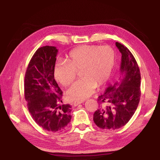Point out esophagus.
<instances>
[{
	"label": "esophagus",
	"instance_id": "obj_1",
	"mask_svg": "<svg viewBox=\"0 0 160 160\" xmlns=\"http://www.w3.org/2000/svg\"><path fill=\"white\" fill-rule=\"evenodd\" d=\"M83 101H75V102H74L72 103V105H73V106L76 107V106H77L78 104H81V103H83Z\"/></svg>",
	"mask_w": 160,
	"mask_h": 160
}]
</instances>
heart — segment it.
Here are the masks:
<instances>
[{"label":"heart","mask_w":160,"mask_h":160,"mask_svg":"<svg viewBox=\"0 0 160 160\" xmlns=\"http://www.w3.org/2000/svg\"><path fill=\"white\" fill-rule=\"evenodd\" d=\"M115 63V53L111 47L84 45L71 50L66 61L58 62L53 75L58 82L68 86L80 70L82 78L68 89L67 96L69 100H83L92 94L96 85L107 82Z\"/></svg>","instance_id":"obj_1"}]
</instances>
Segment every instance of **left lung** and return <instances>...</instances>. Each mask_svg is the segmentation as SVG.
I'll use <instances>...</instances> for the list:
<instances>
[{"mask_svg":"<svg viewBox=\"0 0 160 160\" xmlns=\"http://www.w3.org/2000/svg\"><path fill=\"white\" fill-rule=\"evenodd\" d=\"M122 53L119 81L98 96L100 107L93 114V122L105 130L125 126L133 116L141 98V73L134 56L126 47L116 42Z\"/></svg>","mask_w":160,"mask_h":160,"instance_id":"1","label":"left lung"}]
</instances>
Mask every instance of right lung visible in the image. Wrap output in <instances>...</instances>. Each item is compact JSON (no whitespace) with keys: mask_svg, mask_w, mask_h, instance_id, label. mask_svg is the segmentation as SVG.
Here are the masks:
<instances>
[{"mask_svg":"<svg viewBox=\"0 0 160 160\" xmlns=\"http://www.w3.org/2000/svg\"><path fill=\"white\" fill-rule=\"evenodd\" d=\"M58 49L53 46L38 48L31 58L24 79V96L32 119L44 130H64L71 122V106L62 104V91L54 79Z\"/></svg>","mask_w":160,"mask_h":160,"instance_id":"right-lung-1","label":"right lung"}]
</instances>
